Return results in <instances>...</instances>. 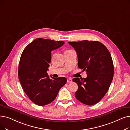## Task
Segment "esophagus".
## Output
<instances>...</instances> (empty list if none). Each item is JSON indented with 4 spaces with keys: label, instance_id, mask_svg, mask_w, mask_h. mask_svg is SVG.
I'll use <instances>...</instances> for the list:
<instances>
[{
    "label": "esophagus",
    "instance_id": "esophagus-1",
    "mask_svg": "<svg viewBox=\"0 0 130 130\" xmlns=\"http://www.w3.org/2000/svg\"><path fill=\"white\" fill-rule=\"evenodd\" d=\"M67 83H71L72 82V79L71 78H67Z\"/></svg>",
    "mask_w": 130,
    "mask_h": 130
}]
</instances>
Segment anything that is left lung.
<instances>
[{"label":"left lung","instance_id":"obj_1","mask_svg":"<svg viewBox=\"0 0 130 130\" xmlns=\"http://www.w3.org/2000/svg\"><path fill=\"white\" fill-rule=\"evenodd\" d=\"M76 52L78 67L87 77L73 81L77 84L76 99L87 105L98 103L108 91L114 76V65L109 50L101 42L83 40L69 42Z\"/></svg>","mask_w":130,"mask_h":130}]
</instances>
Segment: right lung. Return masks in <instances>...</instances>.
<instances>
[{
    "instance_id": "right-lung-1",
    "label": "right lung",
    "mask_w": 130,
    "mask_h": 130,
    "mask_svg": "<svg viewBox=\"0 0 130 130\" xmlns=\"http://www.w3.org/2000/svg\"><path fill=\"white\" fill-rule=\"evenodd\" d=\"M64 44L63 41L37 38L22 52L18 70L19 81L27 97L38 106L52 103L67 82L64 77L50 78L47 73L51 52Z\"/></svg>"
}]
</instances>
